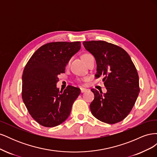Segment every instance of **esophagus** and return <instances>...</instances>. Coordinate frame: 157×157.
<instances>
[{"instance_id":"obj_1","label":"esophagus","mask_w":157,"mask_h":157,"mask_svg":"<svg viewBox=\"0 0 157 157\" xmlns=\"http://www.w3.org/2000/svg\"><path fill=\"white\" fill-rule=\"evenodd\" d=\"M86 91H87V89L84 88H80V92H81V93H84Z\"/></svg>"}]
</instances>
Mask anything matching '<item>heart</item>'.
<instances>
[{"instance_id":"obj_1","label":"heart","mask_w":157,"mask_h":157,"mask_svg":"<svg viewBox=\"0 0 157 157\" xmlns=\"http://www.w3.org/2000/svg\"><path fill=\"white\" fill-rule=\"evenodd\" d=\"M90 57H92V56L90 55V54H84L82 55V59L84 61L85 63L86 62V61L90 58ZM69 64H70V61H69L67 63V64H66V67H68V66L69 65Z\"/></svg>"}]
</instances>
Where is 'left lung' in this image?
I'll use <instances>...</instances> for the list:
<instances>
[{"instance_id":"left-lung-1","label":"left lung","mask_w":157,"mask_h":157,"mask_svg":"<svg viewBox=\"0 0 157 157\" xmlns=\"http://www.w3.org/2000/svg\"><path fill=\"white\" fill-rule=\"evenodd\" d=\"M85 49L95 58L96 78L103 76L107 92L92 88L90 111L97 119L115 124L128 116L140 92L139 77L130 56L121 47L102 40L84 41Z\"/></svg>"}]
</instances>
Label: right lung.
Segmentation results:
<instances>
[{
  "label": "right lung",
  "instance_id": "right-lung-1",
  "mask_svg": "<svg viewBox=\"0 0 157 157\" xmlns=\"http://www.w3.org/2000/svg\"><path fill=\"white\" fill-rule=\"evenodd\" d=\"M81 48L80 42H55L38 49L28 61L22 75V99L34 120L45 127H54L69 117L80 90L68 86L59 91L58 76Z\"/></svg>",
  "mask_w": 157,
  "mask_h": 157
}]
</instances>
